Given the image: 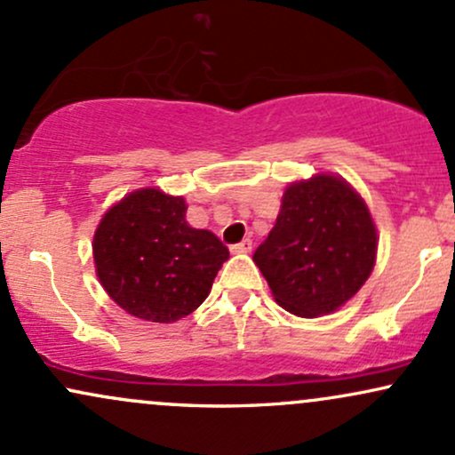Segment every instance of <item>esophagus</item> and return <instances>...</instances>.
Segmentation results:
<instances>
[{
	"label": "esophagus",
	"instance_id": "esophagus-1",
	"mask_svg": "<svg viewBox=\"0 0 455 455\" xmlns=\"http://www.w3.org/2000/svg\"><path fill=\"white\" fill-rule=\"evenodd\" d=\"M250 250H252V239H243V242L231 245L233 254H245V252H250Z\"/></svg>",
	"mask_w": 455,
	"mask_h": 455
}]
</instances>
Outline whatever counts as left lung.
Here are the masks:
<instances>
[{"label": "left lung", "mask_w": 455, "mask_h": 455, "mask_svg": "<svg viewBox=\"0 0 455 455\" xmlns=\"http://www.w3.org/2000/svg\"><path fill=\"white\" fill-rule=\"evenodd\" d=\"M274 299L316 318L357 293L377 260V228L342 177L315 175L286 188L267 239L254 252Z\"/></svg>", "instance_id": "8db88e82"}]
</instances>
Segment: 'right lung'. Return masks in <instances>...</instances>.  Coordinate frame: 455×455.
Listing matches in <instances>:
<instances>
[{
    "label": "right lung",
    "instance_id": "right-lung-1",
    "mask_svg": "<svg viewBox=\"0 0 455 455\" xmlns=\"http://www.w3.org/2000/svg\"><path fill=\"white\" fill-rule=\"evenodd\" d=\"M228 248L186 222V201L156 188L130 192L104 213L93 235L98 280L128 315L173 323L210 295Z\"/></svg>",
    "mask_w": 455,
    "mask_h": 455
}]
</instances>
